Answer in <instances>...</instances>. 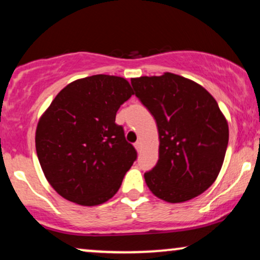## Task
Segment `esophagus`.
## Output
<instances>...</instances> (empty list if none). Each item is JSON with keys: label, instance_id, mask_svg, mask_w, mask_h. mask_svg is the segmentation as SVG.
<instances>
[{"label": "esophagus", "instance_id": "obj_1", "mask_svg": "<svg viewBox=\"0 0 260 260\" xmlns=\"http://www.w3.org/2000/svg\"><path fill=\"white\" fill-rule=\"evenodd\" d=\"M134 147H136V149H137V150H140V148H142V143H140V142H136V143H134Z\"/></svg>", "mask_w": 260, "mask_h": 260}]
</instances>
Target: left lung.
Wrapping results in <instances>:
<instances>
[{"label": "left lung", "instance_id": "8db88e82", "mask_svg": "<svg viewBox=\"0 0 260 260\" xmlns=\"http://www.w3.org/2000/svg\"><path fill=\"white\" fill-rule=\"evenodd\" d=\"M134 94L154 116L159 160L144 178L154 196L169 203L196 198L221 170L229 124L202 85L174 73L131 79Z\"/></svg>", "mask_w": 260, "mask_h": 260}]
</instances>
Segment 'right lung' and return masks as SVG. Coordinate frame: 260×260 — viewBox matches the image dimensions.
I'll return each instance as SVG.
<instances>
[{
  "mask_svg": "<svg viewBox=\"0 0 260 260\" xmlns=\"http://www.w3.org/2000/svg\"><path fill=\"white\" fill-rule=\"evenodd\" d=\"M133 95L122 77L70 83L39 120L35 148L45 177L67 201L94 207L111 199L137 159L116 113Z\"/></svg>",
  "mask_w": 260,
  "mask_h": 260,
  "instance_id": "right-lung-1",
  "label": "right lung"
}]
</instances>
